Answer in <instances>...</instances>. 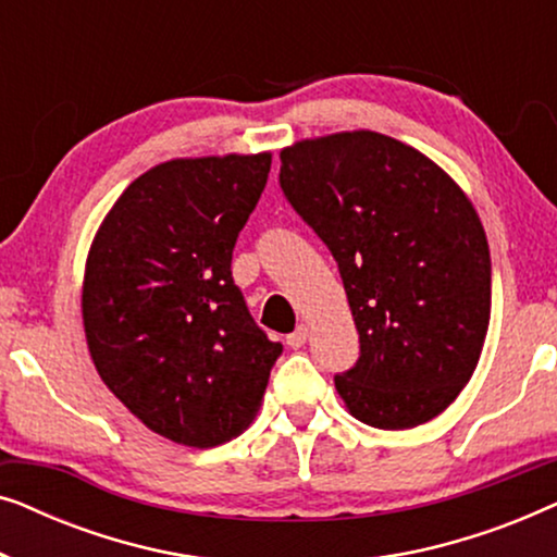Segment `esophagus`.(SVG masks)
Returning a JSON list of instances; mask_svg holds the SVG:
<instances>
[{
	"instance_id": "obj_1",
	"label": "esophagus",
	"mask_w": 557,
	"mask_h": 557,
	"mask_svg": "<svg viewBox=\"0 0 557 557\" xmlns=\"http://www.w3.org/2000/svg\"><path fill=\"white\" fill-rule=\"evenodd\" d=\"M307 337H309V330H307V326H304V324H299V326H296V330L286 337V345L292 347V349H299V347L307 345Z\"/></svg>"
}]
</instances>
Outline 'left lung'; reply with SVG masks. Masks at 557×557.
Masks as SVG:
<instances>
[{
    "label": "left lung",
    "mask_w": 557,
    "mask_h": 557,
    "mask_svg": "<svg viewBox=\"0 0 557 557\" xmlns=\"http://www.w3.org/2000/svg\"><path fill=\"white\" fill-rule=\"evenodd\" d=\"M281 189L339 265L360 360L334 377L357 421L416 429L474 375L492 261L467 193L393 136L339 132L281 149Z\"/></svg>",
    "instance_id": "obj_1"
}]
</instances>
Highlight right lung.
<instances>
[{"instance_id":"obj_1","label":"right lung","mask_w":557,"mask_h":557,"mask_svg":"<svg viewBox=\"0 0 557 557\" xmlns=\"http://www.w3.org/2000/svg\"><path fill=\"white\" fill-rule=\"evenodd\" d=\"M269 172L271 151L170 159L121 193L90 243L81 296L90 360L174 444L240 436L281 355L231 271Z\"/></svg>"}]
</instances>
